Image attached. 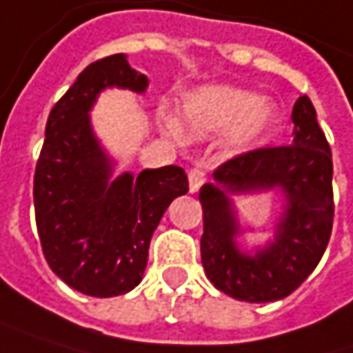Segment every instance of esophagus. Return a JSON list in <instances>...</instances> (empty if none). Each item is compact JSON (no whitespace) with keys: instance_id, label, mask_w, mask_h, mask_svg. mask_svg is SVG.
Returning a JSON list of instances; mask_svg holds the SVG:
<instances>
[{"instance_id":"esophagus-1","label":"esophagus","mask_w":353,"mask_h":353,"mask_svg":"<svg viewBox=\"0 0 353 353\" xmlns=\"http://www.w3.org/2000/svg\"><path fill=\"white\" fill-rule=\"evenodd\" d=\"M205 185V172L201 168H190L189 170V189L190 192H196Z\"/></svg>"}]
</instances>
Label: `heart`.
<instances>
[{
  "label": "heart",
  "mask_w": 353,
  "mask_h": 353,
  "mask_svg": "<svg viewBox=\"0 0 353 353\" xmlns=\"http://www.w3.org/2000/svg\"><path fill=\"white\" fill-rule=\"evenodd\" d=\"M279 112L273 102L239 86H203L179 104V124L190 139H207L227 130V146L245 152L259 146L275 128Z\"/></svg>",
  "instance_id": "obj_1"
}]
</instances>
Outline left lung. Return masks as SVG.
I'll list each match as a JSON object with an SVG mask.
<instances>
[{"instance_id": "left-lung-1", "label": "left lung", "mask_w": 353, "mask_h": 353, "mask_svg": "<svg viewBox=\"0 0 353 353\" xmlns=\"http://www.w3.org/2000/svg\"><path fill=\"white\" fill-rule=\"evenodd\" d=\"M291 120L293 142L263 146L233 157L203 185L201 259L214 288L233 299L267 303L288 297L314 271L334 225L332 150L307 96L297 98ZM279 188L286 209L274 241L243 254L234 237L240 232L229 194Z\"/></svg>"}]
</instances>
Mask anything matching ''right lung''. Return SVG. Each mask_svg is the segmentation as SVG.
<instances>
[{"label":"right lung","instance_id":"add662e5","mask_svg":"<svg viewBox=\"0 0 353 353\" xmlns=\"http://www.w3.org/2000/svg\"><path fill=\"white\" fill-rule=\"evenodd\" d=\"M142 94L148 78L114 54L92 62L56 102L34 174L39 243L50 269L72 290L114 297L134 290L148 245L172 199L189 190L181 166L112 176L88 112L104 88Z\"/></svg>","mask_w":353,"mask_h":353}]
</instances>
